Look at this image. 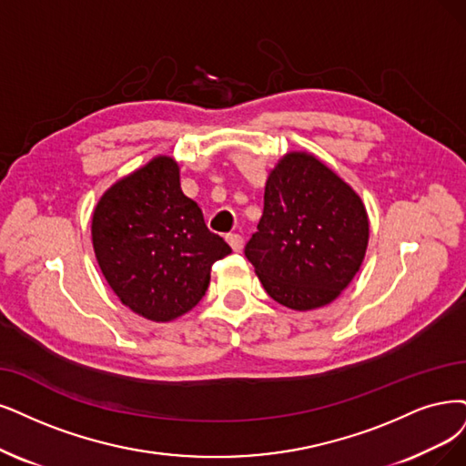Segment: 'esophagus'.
Wrapping results in <instances>:
<instances>
[{
  "mask_svg": "<svg viewBox=\"0 0 466 466\" xmlns=\"http://www.w3.org/2000/svg\"><path fill=\"white\" fill-rule=\"evenodd\" d=\"M227 242L230 244V248L234 249V251H239L242 249V246H244V238L239 236V234H227Z\"/></svg>",
  "mask_w": 466,
  "mask_h": 466,
  "instance_id": "34e87169",
  "label": "esophagus"
}]
</instances>
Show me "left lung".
<instances>
[{"label":"left lung","mask_w":466,"mask_h":466,"mask_svg":"<svg viewBox=\"0 0 466 466\" xmlns=\"http://www.w3.org/2000/svg\"><path fill=\"white\" fill-rule=\"evenodd\" d=\"M365 205L309 153H288L265 186L263 217L246 244L267 294L309 311L334 301L365 259Z\"/></svg>","instance_id":"8db88e82"}]
</instances>
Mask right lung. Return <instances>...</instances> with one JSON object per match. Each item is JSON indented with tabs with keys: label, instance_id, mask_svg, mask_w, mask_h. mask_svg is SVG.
Segmentation results:
<instances>
[{
	"label": "right lung",
	"instance_id": "1",
	"mask_svg": "<svg viewBox=\"0 0 466 466\" xmlns=\"http://www.w3.org/2000/svg\"><path fill=\"white\" fill-rule=\"evenodd\" d=\"M92 242L103 277L134 313L168 322L194 309L215 261L232 253L180 187L178 165L155 157L99 199Z\"/></svg>",
	"mask_w": 466,
	"mask_h": 466
}]
</instances>
